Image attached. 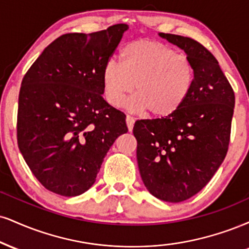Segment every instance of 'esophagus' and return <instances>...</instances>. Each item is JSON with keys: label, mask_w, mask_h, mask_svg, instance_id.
Listing matches in <instances>:
<instances>
[{"label": "esophagus", "mask_w": 249, "mask_h": 249, "mask_svg": "<svg viewBox=\"0 0 249 249\" xmlns=\"http://www.w3.org/2000/svg\"><path fill=\"white\" fill-rule=\"evenodd\" d=\"M126 124H127L128 131H132L133 130V125H134V118L132 116H130V115L126 116Z\"/></svg>", "instance_id": "esophagus-1"}]
</instances>
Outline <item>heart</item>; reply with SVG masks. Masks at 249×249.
<instances>
[{"instance_id": "obj_1", "label": "heart", "mask_w": 249, "mask_h": 249, "mask_svg": "<svg viewBox=\"0 0 249 249\" xmlns=\"http://www.w3.org/2000/svg\"><path fill=\"white\" fill-rule=\"evenodd\" d=\"M121 58L122 65L109 61L102 71L104 96L112 107H122L134 85L137 94L127 102L133 112L149 110L166 117L187 100L194 70L184 54H178L160 41L140 39L125 45Z\"/></svg>"}]
</instances>
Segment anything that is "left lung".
<instances>
[{"label":"left lung","mask_w":249,"mask_h":249,"mask_svg":"<svg viewBox=\"0 0 249 249\" xmlns=\"http://www.w3.org/2000/svg\"><path fill=\"white\" fill-rule=\"evenodd\" d=\"M184 51L194 70L187 100L172 115L137 121V160L146 189L178 203L200 191L223 163L229 148L234 92L217 59L198 41L159 34Z\"/></svg>","instance_id":"left-lung-1"}]
</instances>
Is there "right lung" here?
Here are the masks:
<instances>
[{
	"instance_id": "add662e5",
	"label": "right lung",
	"mask_w": 249,
	"mask_h": 249,
	"mask_svg": "<svg viewBox=\"0 0 249 249\" xmlns=\"http://www.w3.org/2000/svg\"><path fill=\"white\" fill-rule=\"evenodd\" d=\"M127 30V24H116L61 36L23 77L17 142L29 168L52 193H86L112 143L127 132L126 116L102 96V71Z\"/></svg>"
}]
</instances>
